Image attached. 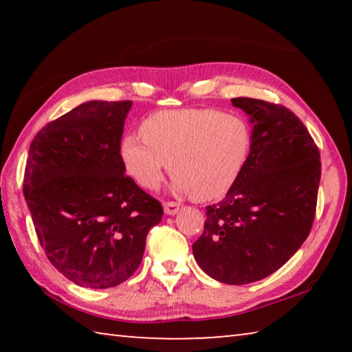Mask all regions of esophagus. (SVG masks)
<instances>
[{
  "mask_svg": "<svg viewBox=\"0 0 352 352\" xmlns=\"http://www.w3.org/2000/svg\"><path fill=\"white\" fill-rule=\"evenodd\" d=\"M163 208H164V214H168V216H175V214L180 211V205L175 204V201H166Z\"/></svg>",
  "mask_w": 352,
  "mask_h": 352,
  "instance_id": "esophagus-1",
  "label": "esophagus"
}]
</instances>
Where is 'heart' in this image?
Returning <instances> with one entry per match:
<instances>
[{
    "label": "heart",
    "mask_w": 352,
    "mask_h": 352,
    "mask_svg": "<svg viewBox=\"0 0 352 352\" xmlns=\"http://www.w3.org/2000/svg\"><path fill=\"white\" fill-rule=\"evenodd\" d=\"M141 136L126 135L119 144L129 177L155 190L169 168L172 190L199 200L223 197L239 180L252 151L250 124L216 109L153 113L141 124Z\"/></svg>",
    "instance_id": "1"
}]
</instances>
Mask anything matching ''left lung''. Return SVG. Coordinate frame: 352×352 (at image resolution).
Returning a JSON list of instances; mask_svg holds the SVG:
<instances>
[{
  "label": "left lung",
  "mask_w": 352,
  "mask_h": 352,
  "mask_svg": "<svg viewBox=\"0 0 352 352\" xmlns=\"http://www.w3.org/2000/svg\"><path fill=\"white\" fill-rule=\"evenodd\" d=\"M231 102L252 124V151L225 199L206 208L192 253L206 275L242 285L281 269L307 239L321 163L312 136L289 109L253 98Z\"/></svg>",
  "instance_id": "obj_1"
}]
</instances>
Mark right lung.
<instances>
[{
	"instance_id": "add662e5",
	"label": "right lung",
	"mask_w": 352,
	"mask_h": 352,
	"mask_svg": "<svg viewBox=\"0 0 352 352\" xmlns=\"http://www.w3.org/2000/svg\"><path fill=\"white\" fill-rule=\"evenodd\" d=\"M130 109V100H88L29 147L23 192L35 233L51 264L80 287L109 289L132 276L163 217L119 157Z\"/></svg>"
}]
</instances>
